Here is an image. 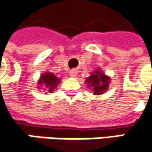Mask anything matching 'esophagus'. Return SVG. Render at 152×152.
Segmentation results:
<instances>
[{"label": "esophagus", "instance_id": "esophagus-1", "mask_svg": "<svg viewBox=\"0 0 152 152\" xmlns=\"http://www.w3.org/2000/svg\"><path fill=\"white\" fill-rule=\"evenodd\" d=\"M77 75V70L76 69H73L70 71V76L71 77H75Z\"/></svg>", "mask_w": 152, "mask_h": 152}]
</instances>
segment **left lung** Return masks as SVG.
Returning a JSON list of instances; mask_svg holds the SVG:
<instances>
[{"instance_id":"obj_1","label":"left lung","mask_w":152,"mask_h":152,"mask_svg":"<svg viewBox=\"0 0 152 152\" xmlns=\"http://www.w3.org/2000/svg\"><path fill=\"white\" fill-rule=\"evenodd\" d=\"M109 83L110 78L106 76L105 73H102L100 69H96L95 73H92L91 76L86 79L87 86L89 88H93L94 95H100L107 91Z\"/></svg>"}]
</instances>
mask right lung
<instances>
[{
  "label": "right lung",
  "mask_w": 152,
  "mask_h": 152,
  "mask_svg": "<svg viewBox=\"0 0 152 152\" xmlns=\"http://www.w3.org/2000/svg\"><path fill=\"white\" fill-rule=\"evenodd\" d=\"M60 80L57 77H56L53 73H45L41 75L40 79L39 80V85H45V89L44 91H46V93H51L54 91L56 87L57 86V84H59Z\"/></svg>",
  "instance_id": "right-lung-1"
}]
</instances>
